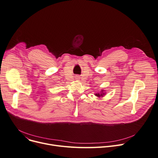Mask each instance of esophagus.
<instances>
[{
  "label": "esophagus",
  "instance_id": "esophagus-1",
  "mask_svg": "<svg viewBox=\"0 0 158 158\" xmlns=\"http://www.w3.org/2000/svg\"><path fill=\"white\" fill-rule=\"evenodd\" d=\"M79 76H77V79H79Z\"/></svg>",
  "mask_w": 158,
  "mask_h": 158
}]
</instances>
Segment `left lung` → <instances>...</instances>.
<instances>
[{"label": "left lung", "instance_id": "8db88e82", "mask_svg": "<svg viewBox=\"0 0 158 158\" xmlns=\"http://www.w3.org/2000/svg\"><path fill=\"white\" fill-rule=\"evenodd\" d=\"M105 94H106V93H105V90L102 89V90H101V91H99V92H98V93H95L94 95H95L96 96L98 97V98H101V97H103V96L105 95Z\"/></svg>", "mask_w": 158, "mask_h": 158}]
</instances>
